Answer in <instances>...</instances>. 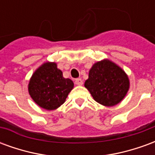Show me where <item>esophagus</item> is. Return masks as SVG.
<instances>
[{"label":"esophagus","mask_w":155,"mask_h":155,"mask_svg":"<svg viewBox=\"0 0 155 155\" xmlns=\"http://www.w3.org/2000/svg\"><path fill=\"white\" fill-rule=\"evenodd\" d=\"M74 83H75V84H77V85H82L83 84V81L81 80V78H79V79L75 80Z\"/></svg>","instance_id":"obj_1"}]
</instances>
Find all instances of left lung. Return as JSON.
Returning <instances> with one entry per match:
<instances>
[{"label": "left lung", "mask_w": 155, "mask_h": 155, "mask_svg": "<svg viewBox=\"0 0 155 155\" xmlns=\"http://www.w3.org/2000/svg\"><path fill=\"white\" fill-rule=\"evenodd\" d=\"M84 87L96 102L111 107L125 97L130 89V79L120 66L104 59L92 65Z\"/></svg>", "instance_id": "8db88e82"}]
</instances>
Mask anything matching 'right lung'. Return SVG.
Listing matches in <instances>:
<instances>
[{"label":"right lung","mask_w":155,"mask_h":155,"mask_svg":"<svg viewBox=\"0 0 155 155\" xmlns=\"http://www.w3.org/2000/svg\"><path fill=\"white\" fill-rule=\"evenodd\" d=\"M74 83L63 77L55 62H45L32 74L28 92L35 104L46 110H54L64 103Z\"/></svg>","instance_id":"1"}]
</instances>
